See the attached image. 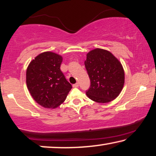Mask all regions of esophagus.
<instances>
[{"instance_id": "esophagus-1", "label": "esophagus", "mask_w": 156, "mask_h": 156, "mask_svg": "<svg viewBox=\"0 0 156 156\" xmlns=\"http://www.w3.org/2000/svg\"><path fill=\"white\" fill-rule=\"evenodd\" d=\"M79 87V84L78 83H76V84H73V87Z\"/></svg>"}]
</instances>
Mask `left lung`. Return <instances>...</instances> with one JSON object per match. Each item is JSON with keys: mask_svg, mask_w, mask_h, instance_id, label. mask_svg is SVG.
<instances>
[{"mask_svg": "<svg viewBox=\"0 0 156 156\" xmlns=\"http://www.w3.org/2000/svg\"><path fill=\"white\" fill-rule=\"evenodd\" d=\"M85 67L91 85L86 94L98 103L116 99L124 84V70L120 62L110 52L97 48L87 53Z\"/></svg>", "mask_w": 156, "mask_h": 156, "instance_id": "left-lung-1", "label": "left lung"}]
</instances>
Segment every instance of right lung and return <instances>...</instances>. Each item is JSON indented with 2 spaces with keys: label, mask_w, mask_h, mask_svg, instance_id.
I'll list each match as a JSON object with an SVG mask.
<instances>
[{
  "label": "right lung",
  "mask_w": 156,
  "mask_h": 156,
  "mask_svg": "<svg viewBox=\"0 0 156 156\" xmlns=\"http://www.w3.org/2000/svg\"><path fill=\"white\" fill-rule=\"evenodd\" d=\"M62 62L60 55L44 52L38 55L27 67V89L34 100L44 108L58 107L72 87L60 70Z\"/></svg>",
  "instance_id": "add662e5"
}]
</instances>
